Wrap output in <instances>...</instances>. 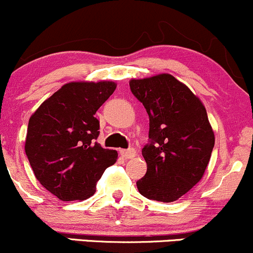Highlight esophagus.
I'll list each match as a JSON object with an SVG mask.
<instances>
[{
  "label": "esophagus",
  "mask_w": 253,
  "mask_h": 253,
  "mask_svg": "<svg viewBox=\"0 0 253 253\" xmlns=\"http://www.w3.org/2000/svg\"><path fill=\"white\" fill-rule=\"evenodd\" d=\"M120 155L125 159H130L133 157H135V150L134 149H128V150H121Z\"/></svg>",
  "instance_id": "obj_1"
}]
</instances>
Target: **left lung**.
I'll return each mask as SVG.
<instances>
[{"instance_id":"1","label":"left lung","mask_w":253,"mask_h":253,"mask_svg":"<svg viewBox=\"0 0 253 253\" xmlns=\"http://www.w3.org/2000/svg\"><path fill=\"white\" fill-rule=\"evenodd\" d=\"M150 119L149 143L141 150L147 171L136 182L150 200L172 202L202 178L214 147V133L201 101L187 85L163 74L129 82Z\"/></svg>"}]
</instances>
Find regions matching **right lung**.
<instances>
[{"instance_id":"obj_1","label":"right lung","mask_w":253,"mask_h":253,"mask_svg":"<svg viewBox=\"0 0 253 253\" xmlns=\"http://www.w3.org/2000/svg\"><path fill=\"white\" fill-rule=\"evenodd\" d=\"M115 88L106 81L68 83L28 121L26 156L40 184L62 201L94 195L104 170L117 162V151L96 141L100 121L95 118Z\"/></svg>"}]
</instances>
